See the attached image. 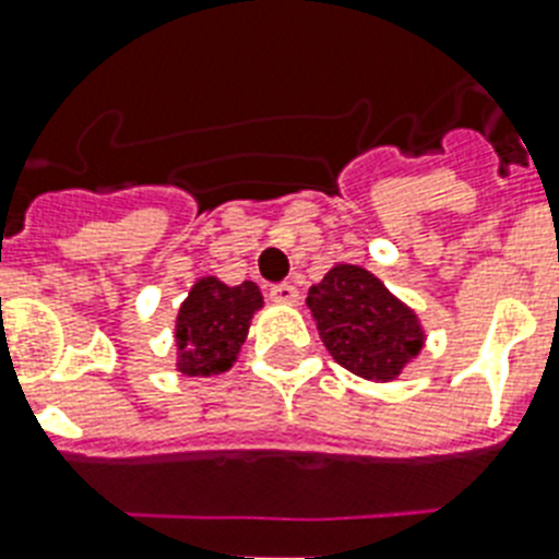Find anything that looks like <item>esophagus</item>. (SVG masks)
<instances>
[{"label":"esophagus","instance_id":"obj_1","mask_svg":"<svg viewBox=\"0 0 559 559\" xmlns=\"http://www.w3.org/2000/svg\"><path fill=\"white\" fill-rule=\"evenodd\" d=\"M270 298L275 304H298V289H295V284H275V287L270 289Z\"/></svg>","mask_w":559,"mask_h":559}]
</instances>
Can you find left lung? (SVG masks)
I'll return each instance as SVG.
<instances>
[{
	"label": "left lung",
	"instance_id": "left-lung-1",
	"mask_svg": "<svg viewBox=\"0 0 559 559\" xmlns=\"http://www.w3.org/2000/svg\"><path fill=\"white\" fill-rule=\"evenodd\" d=\"M307 307L330 356L370 382L396 379L425 342L413 310L361 266H333L310 287Z\"/></svg>",
	"mask_w": 559,
	"mask_h": 559
}]
</instances>
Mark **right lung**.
<instances>
[{"mask_svg":"<svg viewBox=\"0 0 559 559\" xmlns=\"http://www.w3.org/2000/svg\"><path fill=\"white\" fill-rule=\"evenodd\" d=\"M261 307L264 298L252 281L238 287H226L217 278L198 281L177 312V370L186 376L229 370Z\"/></svg>","mask_w":559,"mask_h":559,"instance_id":"right-lung-1","label":"right lung"}]
</instances>
